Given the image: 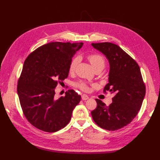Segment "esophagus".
Wrapping results in <instances>:
<instances>
[{"mask_svg":"<svg viewBox=\"0 0 160 160\" xmlns=\"http://www.w3.org/2000/svg\"><path fill=\"white\" fill-rule=\"evenodd\" d=\"M82 100H87V99H89V96H88L86 94H83V95H82Z\"/></svg>","mask_w":160,"mask_h":160,"instance_id":"1","label":"esophagus"}]
</instances>
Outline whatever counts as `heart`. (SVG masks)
Returning <instances> with one entry per match:
<instances>
[{"instance_id":"1","label":"heart","mask_w":160,"mask_h":160,"mask_svg":"<svg viewBox=\"0 0 160 160\" xmlns=\"http://www.w3.org/2000/svg\"><path fill=\"white\" fill-rule=\"evenodd\" d=\"M88 59H89V62H91V65L94 68V69H98V68H102V69H104L105 66V59L100 54L98 53H92L90 54V55L88 56ZM80 61L79 57H76L71 60L69 65V71L71 72H73V71L76 69L77 64H78ZM76 86L79 87L80 89L83 91H88L89 90V87H88L87 84L84 82H80L76 84Z\"/></svg>"}]
</instances>
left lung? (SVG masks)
Here are the masks:
<instances>
[{
  "instance_id": "obj_1",
  "label": "left lung",
  "mask_w": 160,
  "mask_h": 160,
  "mask_svg": "<svg viewBox=\"0 0 160 160\" xmlns=\"http://www.w3.org/2000/svg\"><path fill=\"white\" fill-rule=\"evenodd\" d=\"M91 45L108 60V83L103 91L114 95L108 107L96 99L97 107L91 115L100 127L116 131L130 124L138 115L145 96V84L138 63L118 45L107 42Z\"/></svg>"
}]
</instances>
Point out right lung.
I'll return each mask as SVG.
<instances>
[{"label":"right lung","instance_id":"add662e5","mask_svg":"<svg viewBox=\"0 0 160 160\" xmlns=\"http://www.w3.org/2000/svg\"><path fill=\"white\" fill-rule=\"evenodd\" d=\"M82 45V42H49L25 60L17 92L23 113L33 127L53 132L69 122L81 96L71 89L56 99L55 88L68 77L72 58Z\"/></svg>","mask_w":160,"mask_h":160}]
</instances>
